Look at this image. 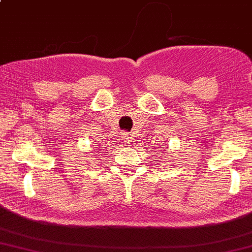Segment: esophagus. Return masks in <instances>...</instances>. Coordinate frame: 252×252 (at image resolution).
Returning a JSON list of instances; mask_svg holds the SVG:
<instances>
[{
  "mask_svg": "<svg viewBox=\"0 0 252 252\" xmlns=\"http://www.w3.org/2000/svg\"><path fill=\"white\" fill-rule=\"evenodd\" d=\"M121 139H122L123 144H125V145H127V144L130 143V137H129V134L126 133V132L121 134Z\"/></svg>",
  "mask_w": 252,
  "mask_h": 252,
  "instance_id": "esophagus-1",
  "label": "esophagus"
}]
</instances>
